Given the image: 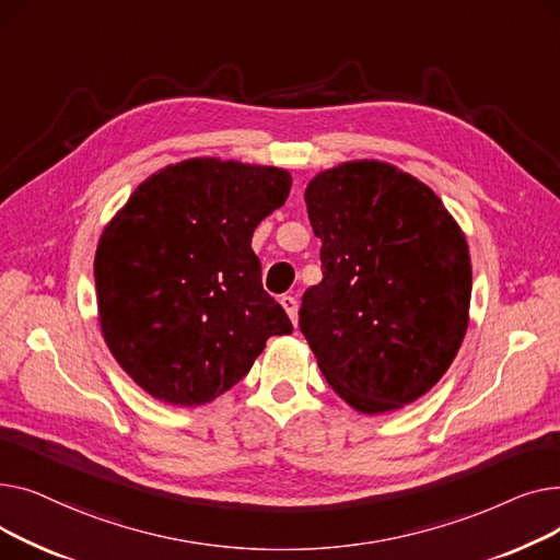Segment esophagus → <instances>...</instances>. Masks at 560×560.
<instances>
[{"instance_id":"34e87169","label":"esophagus","mask_w":560,"mask_h":560,"mask_svg":"<svg viewBox=\"0 0 560 560\" xmlns=\"http://www.w3.org/2000/svg\"><path fill=\"white\" fill-rule=\"evenodd\" d=\"M281 306L285 308V313H288V317H290V322H292V325H295L298 327V300L295 298H292V295H283L281 300Z\"/></svg>"}]
</instances>
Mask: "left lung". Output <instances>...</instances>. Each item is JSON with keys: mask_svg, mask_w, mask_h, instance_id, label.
Wrapping results in <instances>:
<instances>
[{"mask_svg": "<svg viewBox=\"0 0 560 560\" xmlns=\"http://www.w3.org/2000/svg\"><path fill=\"white\" fill-rule=\"evenodd\" d=\"M322 281L300 329L329 386L376 416L427 395L465 338L472 265L440 197L381 161H349L306 186Z\"/></svg>", "mask_w": 560, "mask_h": 560, "instance_id": "left-lung-1", "label": "left lung"}]
</instances>
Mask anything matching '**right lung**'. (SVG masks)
I'll return each instance as SVG.
<instances>
[{
	"mask_svg": "<svg viewBox=\"0 0 560 560\" xmlns=\"http://www.w3.org/2000/svg\"><path fill=\"white\" fill-rule=\"evenodd\" d=\"M288 170L188 159L154 172L106 224L95 254L104 340L154 399L213 401L292 334L262 290L252 235L288 199Z\"/></svg>",
	"mask_w": 560,
	"mask_h": 560,
	"instance_id": "1",
	"label": "right lung"
}]
</instances>
